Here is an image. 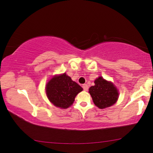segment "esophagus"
Returning <instances> with one entry per match:
<instances>
[{"instance_id":"esophagus-1","label":"esophagus","mask_w":153,"mask_h":153,"mask_svg":"<svg viewBox=\"0 0 153 153\" xmlns=\"http://www.w3.org/2000/svg\"><path fill=\"white\" fill-rule=\"evenodd\" d=\"M82 88L85 91H88V86L87 84H83Z\"/></svg>"}]
</instances>
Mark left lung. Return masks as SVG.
I'll list each match as a JSON object with an SVG mask.
<instances>
[{
	"label": "left lung",
	"mask_w": 153,
	"mask_h": 153,
	"mask_svg": "<svg viewBox=\"0 0 153 153\" xmlns=\"http://www.w3.org/2000/svg\"><path fill=\"white\" fill-rule=\"evenodd\" d=\"M94 86L89 88V93L94 105L99 108H105L117 102L119 92L111 82H108L102 77L95 79Z\"/></svg>",
	"instance_id": "obj_1"
}]
</instances>
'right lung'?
Segmentation results:
<instances>
[{
	"label": "right lung",
	"mask_w": 153,
	"mask_h": 153,
	"mask_svg": "<svg viewBox=\"0 0 153 153\" xmlns=\"http://www.w3.org/2000/svg\"><path fill=\"white\" fill-rule=\"evenodd\" d=\"M83 90L65 73L56 75L46 85V94L56 107L67 108L73 104L76 95Z\"/></svg>",
	"instance_id": "right-lung-1"
}]
</instances>
